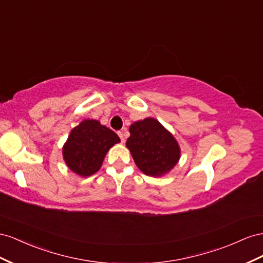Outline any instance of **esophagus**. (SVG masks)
<instances>
[{
    "mask_svg": "<svg viewBox=\"0 0 263 263\" xmlns=\"http://www.w3.org/2000/svg\"><path fill=\"white\" fill-rule=\"evenodd\" d=\"M118 134H119L120 139H121V142H122V143H124V142H125V138H124V131H119V132H118Z\"/></svg>",
    "mask_w": 263,
    "mask_h": 263,
    "instance_id": "34e87169",
    "label": "esophagus"
}]
</instances>
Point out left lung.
Here are the masks:
<instances>
[{
	"instance_id": "1",
	"label": "left lung",
	"mask_w": 263,
	"mask_h": 263,
	"mask_svg": "<svg viewBox=\"0 0 263 263\" xmlns=\"http://www.w3.org/2000/svg\"><path fill=\"white\" fill-rule=\"evenodd\" d=\"M130 149L137 166L145 175L160 177L173 168L181 157V148L173 134L153 118L130 125Z\"/></svg>"
}]
</instances>
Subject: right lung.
Here are the masks:
<instances>
[{
	"mask_svg": "<svg viewBox=\"0 0 263 263\" xmlns=\"http://www.w3.org/2000/svg\"><path fill=\"white\" fill-rule=\"evenodd\" d=\"M119 142L118 134L98 120L86 119L71 130L63 147L64 160L73 173L87 177L100 170L107 152Z\"/></svg>",
	"mask_w": 263,
	"mask_h": 263,
	"instance_id": "obj_1",
	"label": "right lung"
}]
</instances>
